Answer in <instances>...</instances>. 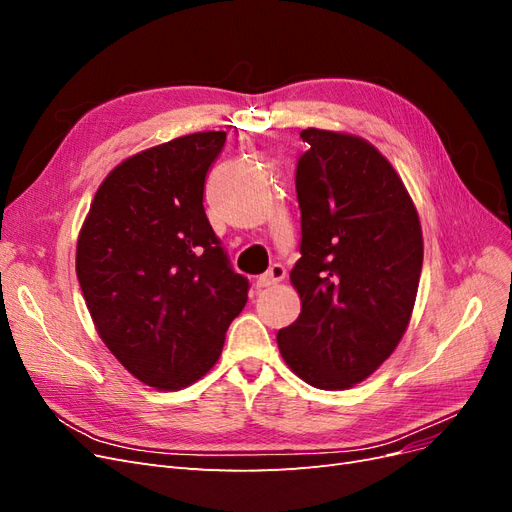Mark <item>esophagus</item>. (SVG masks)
Returning <instances> with one entry per match:
<instances>
[{"label":"esophagus","instance_id":"1","mask_svg":"<svg viewBox=\"0 0 512 512\" xmlns=\"http://www.w3.org/2000/svg\"><path fill=\"white\" fill-rule=\"evenodd\" d=\"M284 277H286V269L282 265H273V267H269V271L265 275L258 277L256 288H271L275 284H280Z\"/></svg>","mask_w":512,"mask_h":512}]
</instances>
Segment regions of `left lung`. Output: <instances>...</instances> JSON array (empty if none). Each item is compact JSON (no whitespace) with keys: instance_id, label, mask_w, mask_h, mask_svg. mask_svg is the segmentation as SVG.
<instances>
[{"instance_id":"left-lung-1","label":"left lung","mask_w":512,"mask_h":512,"mask_svg":"<svg viewBox=\"0 0 512 512\" xmlns=\"http://www.w3.org/2000/svg\"><path fill=\"white\" fill-rule=\"evenodd\" d=\"M297 162L301 314L277 333L286 365L316 389H348L404 337L423 269V232L391 162L365 138L307 128Z\"/></svg>"}]
</instances>
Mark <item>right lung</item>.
<instances>
[{
  "mask_svg": "<svg viewBox=\"0 0 512 512\" xmlns=\"http://www.w3.org/2000/svg\"><path fill=\"white\" fill-rule=\"evenodd\" d=\"M226 132L145 149L98 188L76 243V277L98 335L134 378L177 391L220 359L247 303L203 207Z\"/></svg>",
  "mask_w": 512,
  "mask_h": 512,
  "instance_id": "right-lung-1",
  "label": "right lung"
}]
</instances>
